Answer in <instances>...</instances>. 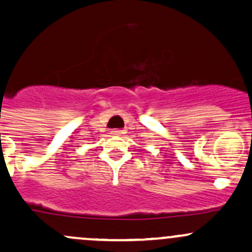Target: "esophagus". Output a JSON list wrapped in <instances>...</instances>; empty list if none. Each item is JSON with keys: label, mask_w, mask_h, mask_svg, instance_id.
Wrapping results in <instances>:
<instances>
[{"label": "esophagus", "mask_w": 252, "mask_h": 252, "mask_svg": "<svg viewBox=\"0 0 252 252\" xmlns=\"http://www.w3.org/2000/svg\"><path fill=\"white\" fill-rule=\"evenodd\" d=\"M111 134L112 135H121L122 134V130H120V129H112Z\"/></svg>", "instance_id": "esophagus-1"}]
</instances>
